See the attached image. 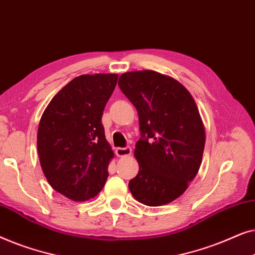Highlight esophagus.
I'll return each instance as SVG.
<instances>
[{
	"label": "esophagus",
	"mask_w": 255,
	"mask_h": 255,
	"mask_svg": "<svg viewBox=\"0 0 255 255\" xmlns=\"http://www.w3.org/2000/svg\"><path fill=\"white\" fill-rule=\"evenodd\" d=\"M131 153H132L131 147H118V148H116V155L120 156V158H122V156L131 155Z\"/></svg>",
	"instance_id": "34e87169"
}]
</instances>
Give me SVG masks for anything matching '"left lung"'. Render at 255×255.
Returning a JSON list of instances; mask_svg holds the SVG:
<instances>
[{
  "label": "left lung",
  "mask_w": 255,
  "mask_h": 255,
  "mask_svg": "<svg viewBox=\"0 0 255 255\" xmlns=\"http://www.w3.org/2000/svg\"><path fill=\"white\" fill-rule=\"evenodd\" d=\"M118 85L138 111L141 132L134 149L139 172L128 189L148 207L170 203L202 163L205 128L196 102L177 80L154 71L124 73Z\"/></svg>",
  "instance_id": "left-lung-1"
}]
</instances>
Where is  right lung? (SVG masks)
<instances>
[{
	"label": "right lung",
	"mask_w": 255,
	"mask_h": 255,
	"mask_svg": "<svg viewBox=\"0 0 255 255\" xmlns=\"http://www.w3.org/2000/svg\"><path fill=\"white\" fill-rule=\"evenodd\" d=\"M117 74H83L55 94L41 115L37 148L50 186L75 202L95 197L115 156L102 125Z\"/></svg>",
	"instance_id": "add662e5"
}]
</instances>
